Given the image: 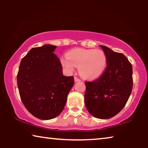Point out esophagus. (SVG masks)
Masks as SVG:
<instances>
[{"instance_id": "34e87169", "label": "esophagus", "mask_w": 148, "mask_h": 148, "mask_svg": "<svg viewBox=\"0 0 148 148\" xmlns=\"http://www.w3.org/2000/svg\"><path fill=\"white\" fill-rule=\"evenodd\" d=\"M74 80L75 82H78V81H80V79L77 77V76H74Z\"/></svg>"}]
</instances>
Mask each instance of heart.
<instances>
[{
    "label": "heart",
    "mask_w": 148,
    "mask_h": 148,
    "mask_svg": "<svg viewBox=\"0 0 148 148\" xmlns=\"http://www.w3.org/2000/svg\"><path fill=\"white\" fill-rule=\"evenodd\" d=\"M62 66L69 72L78 67L79 74L86 79H92L103 73L107 59L104 52L100 49L76 48L67 53V57L61 59Z\"/></svg>",
    "instance_id": "obj_1"
}]
</instances>
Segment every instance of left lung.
Listing matches in <instances>:
<instances>
[{"label": "left lung", "mask_w": 148, "mask_h": 148, "mask_svg": "<svg viewBox=\"0 0 148 148\" xmlns=\"http://www.w3.org/2000/svg\"><path fill=\"white\" fill-rule=\"evenodd\" d=\"M106 56V67L92 82H85V104L92 116L109 119L123 108L131 94L133 79L131 62L123 54L101 46Z\"/></svg>", "instance_id": "obj_1"}]
</instances>
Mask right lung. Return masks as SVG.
Segmentation results:
<instances>
[{
  "label": "right lung",
  "mask_w": 148,
  "mask_h": 148,
  "mask_svg": "<svg viewBox=\"0 0 148 148\" xmlns=\"http://www.w3.org/2000/svg\"><path fill=\"white\" fill-rule=\"evenodd\" d=\"M56 46L33 47L21 59L17 82L22 102L32 116L51 119L61 113L74 84V76H63Z\"/></svg>",
  "instance_id": "obj_1"
}]
</instances>
